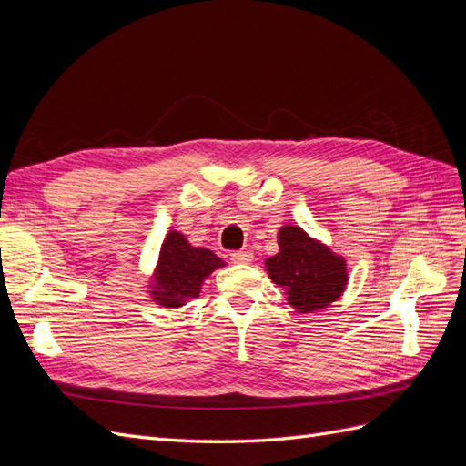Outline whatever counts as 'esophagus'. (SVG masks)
<instances>
[{
	"label": "esophagus",
	"instance_id": "34e87169",
	"mask_svg": "<svg viewBox=\"0 0 466 466\" xmlns=\"http://www.w3.org/2000/svg\"><path fill=\"white\" fill-rule=\"evenodd\" d=\"M252 260H255V257H252L250 250L231 252V262H235V264H250Z\"/></svg>",
	"mask_w": 466,
	"mask_h": 466
}]
</instances>
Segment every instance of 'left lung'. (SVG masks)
<instances>
[{
  "label": "left lung",
  "mask_w": 466,
  "mask_h": 466,
  "mask_svg": "<svg viewBox=\"0 0 466 466\" xmlns=\"http://www.w3.org/2000/svg\"><path fill=\"white\" fill-rule=\"evenodd\" d=\"M279 252L266 258V272L286 289L288 305L298 313H313L329 307L344 293L348 270L344 257L309 237L298 225L278 231Z\"/></svg>",
  "instance_id": "8db88e82"
}]
</instances>
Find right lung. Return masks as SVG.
I'll return each instance as SVG.
<instances>
[{"label":"right lung","mask_w":466,"mask_h":466,"mask_svg":"<svg viewBox=\"0 0 466 466\" xmlns=\"http://www.w3.org/2000/svg\"><path fill=\"white\" fill-rule=\"evenodd\" d=\"M225 262L204 247H192L178 231H168L149 281L151 299L167 309H178L198 298L204 279Z\"/></svg>","instance_id":"add662e5"}]
</instances>
